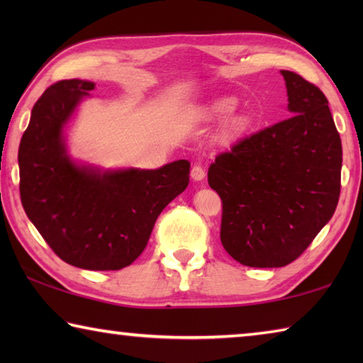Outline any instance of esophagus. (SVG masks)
<instances>
[{
	"instance_id": "34e87169",
	"label": "esophagus",
	"mask_w": 363,
	"mask_h": 363,
	"mask_svg": "<svg viewBox=\"0 0 363 363\" xmlns=\"http://www.w3.org/2000/svg\"><path fill=\"white\" fill-rule=\"evenodd\" d=\"M190 176H192L194 181H203L205 179V168L201 164H195L190 171Z\"/></svg>"
}]
</instances>
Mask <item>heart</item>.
Returning <instances> with one entry per match:
<instances>
[{
	"mask_svg": "<svg viewBox=\"0 0 363 363\" xmlns=\"http://www.w3.org/2000/svg\"><path fill=\"white\" fill-rule=\"evenodd\" d=\"M235 106H237L235 99H232V97H223V99L214 101L211 106L206 108V112L211 116H225V115L233 112ZM245 126H247V121H245V118H242V116H237V118H233L229 123L227 130H229V133H240L245 130Z\"/></svg>",
	"mask_w": 363,
	"mask_h": 363,
	"instance_id": "b5f03b06",
	"label": "heart"
}]
</instances>
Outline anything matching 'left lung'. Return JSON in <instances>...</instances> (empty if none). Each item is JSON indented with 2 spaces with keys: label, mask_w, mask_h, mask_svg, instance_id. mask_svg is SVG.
I'll return each mask as SVG.
<instances>
[{
  "label": "left lung",
  "mask_w": 363,
  "mask_h": 363,
  "mask_svg": "<svg viewBox=\"0 0 363 363\" xmlns=\"http://www.w3.org/2000/svg\"><path fill=\"white\" fill-rule=\"evenodd\" d=\"M290 118L219 153L208 184L223 201L220 243L250 267H284L304 253L336 210L342 147L315 84L281 70Z\"/></svg>",
  "instance_id": "obj_1"
}]
</instances>
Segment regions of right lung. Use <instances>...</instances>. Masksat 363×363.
Returning a JSON list of instances; mask_svg holds the SVG:
<instances>
[{
	"label": "right lung",
	"instance_id": "obj_1",
	"mask_svg": "<svg viewBox=\"0 0 363 363\" xmlns=\"http://www.w3.org/2000/svg\"><path fill=\"white\" fill-rule=\"evenodd\" d=\"M93 89L84 79H62L36 101L19 145L21 200L60 259L79 269L120 270L138 259L160 213L189 186L190 163L106 173L73 163L64 126Z\"/></svg>",
	"mask_w": 363,
	"mask_h": 363
}]
</instances>
